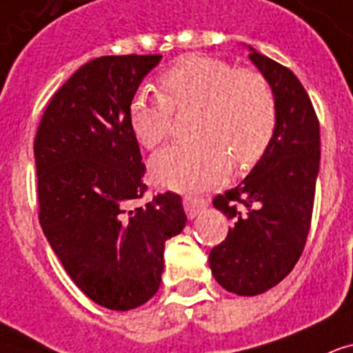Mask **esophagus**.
<instances>
[{
	"label": "esophagus",
	"instance_id": "1",
	"mask_svg": "<svg viewBox=\"0 0 353 353\" xmlns=\"http://www.w3.org/2000/svg\"><path fill=\"white\" fill-rule=\"evenodd\" d=\"M208 206V201L204 199H196V196H184V210L190 219H195L196 215L204 212Z\"/></svg>",
	"mask_w": 353,
	"mask_h": 353
}]
</instances>
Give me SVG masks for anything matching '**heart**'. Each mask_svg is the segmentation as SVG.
Listing matches in <instances>:
<instances>
[{"label":"heart","mask_w":353,"mask_h":353,"mask_svg":"<svg viewBox=\"0 0 353 353\" xmlns=\"http://www.w3.org/2000/svg\"><path fill=\"white\" fill-rule=\"evenodd\" d=\"M162 95L139 92L128 106L134 138L145 149L168 139L173 112L195 108L191 143L162 149L151 158V174L176 191L221 184L230 171H247L263 158L274 138L278 105L263 73L236 68L225 59L188 54L160 77Z\"/></svg>","instance_id":"1"}]
</instances>
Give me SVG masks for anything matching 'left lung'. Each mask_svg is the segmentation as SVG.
Returning a JSON list of instances; mask_svg holds the SVG:
<instances>
[{
	"instance_id": "left-lung-1",
	"label": "left lung",
	"mask_w": 353,
	"mask_h": 353,
	"mask_svg": "<svg viewBox=\"0 0 353 353\" xmlns=\"http://www.w3.org/2000/svg\"><path fill=\"white\" fill-rule=\"evenodd\" d=\"M250 59L274 90L278 125L252 173L214 199L234 226L210 252L215 280L241 296L278 285L302 256L321 162V125L299 77L254 49Z\"/></svg>"
}]
</instances>
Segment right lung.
Wrapping results in <instances>:
<instances>
[{
    "instance_id": "add662e5",
    "label": "right lung",
    "mask_w": 353,
    "mask_h": 353,
    "mask_svg": "<svg viewBox=\"0 0 353 353\" xmlns=\"http://www.w3.org/2000/svg\"><path fill=\"white\" fill-rule=\"evenodd\" d=\"M160 59L86 62L54 92L34 136L40 226L73 283L108 310H134L154 296L165 241L185 226L173 191L134 206L147 184L128 106Z\"/></svg>"
}]
</instances>
